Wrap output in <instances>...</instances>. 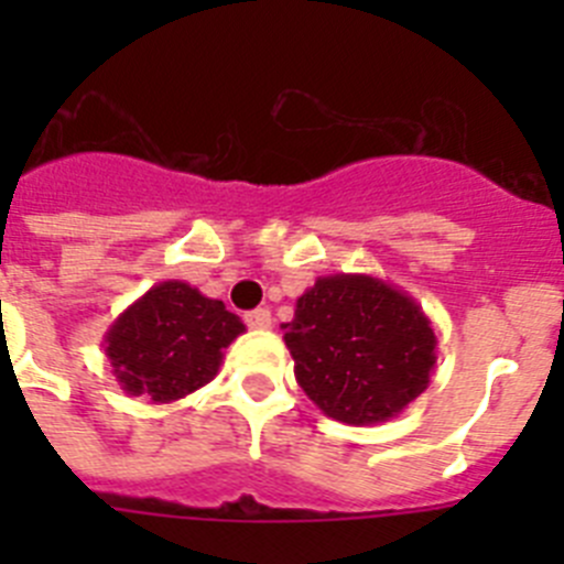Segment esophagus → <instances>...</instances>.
Here are the masks:
<instances>
[{
    "instance_id": "1",
    "label": "esophagus",
    "mask_w": 564,
    "mask_h": 564,
    "mask_svg": "<svg viewBox=\"0 0 564 564\" xmlns=\"http://www.w3.org/2000/svg\"><path fill=\"white\" fill-rule=\"evenodd\" d=\"M271 311L268 307H257V311L246 313V325L253 327V330H271Z\"/></svg>"
}]
</instances>
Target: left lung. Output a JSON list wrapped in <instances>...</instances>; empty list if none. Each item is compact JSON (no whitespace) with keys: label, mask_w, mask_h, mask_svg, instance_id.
Masks as SVG:
<instances>
[{"label":"left lung","mask_w":564,"mask_h":564,"mask_svg":"<svg viewBox=\"0 0 564 564\" xmlns=\"http://www.w3.org/2000/svg\"><path fill=\"white\" fill-rule=\"evenodd\" d=\"M299 387L327 417L383 423L430 387L437 338L401 288L370 273L318 276L282 325Z\"/></svg>","instance_id":"8db88e82"}]
</instances>
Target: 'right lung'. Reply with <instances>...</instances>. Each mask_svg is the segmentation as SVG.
Instances as JSON below:
<instances>
[{"mask_svg":"<svg viewBox=\"0 0 564 564\" xmlns=\"http://www.w3.org/2000/svg\"><path fill=\"white\" fill-rule=\"evenodd\" d=\"M242 333L246 325L220 299L169 279L115 318L104 352L127 395L172 403L206 387L220 370L223 350Z\"/></svg>","mask_w":564,"mask_h":564,"instance_id":"1","label":"right lung"}]
</instances>
